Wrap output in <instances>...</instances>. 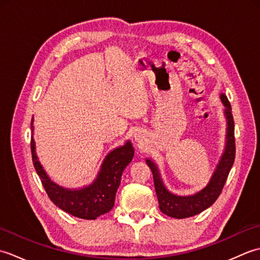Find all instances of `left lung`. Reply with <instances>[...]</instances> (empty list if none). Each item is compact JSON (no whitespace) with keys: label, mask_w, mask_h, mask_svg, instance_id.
Returning a JSON list of instances; mask_svg holds the SVG:
<instances>
[{"label":"left lung","mask_w":260,"mask_h":260,"mask_svg":"<svg viewBox=\"0 0 260 260\" xmlns=\"http://www.w3.org/2000/svg\"><path fill=\"white\" fill-rule=\"evenodd\" d=\"M221 102L224 105V116L227 119V134H225V146L220 161L217 165V169L210 179L209 183L203 187L201 191L197 192L192 196H178L170 192L167 186L164 185L161 174L158 172L156 164L151 159H146V163L150 167L153 179L154 186H155L159 210L169 215V217L183 219L193 217L199 214L204 210L211 207L221 193L223 185L227 181L229 172L233 168L236 155V143H235V124L234 117L231 114V105L224 93L220 95Z\"/></svg>","instance_id":"8db88e82"}]
</instances>
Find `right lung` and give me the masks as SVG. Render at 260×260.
<instances>
[{
  "label": "right lung",
  "instance_id": "add662e5",
  "mask_svg": "<svg viewBox=\"0 0 260 260\" xmlns=\"http://www.w3.org/2000/svg\"><path fill=\"white\" fill-rule=\"evenodd\" d=\"M33 119L31 128L33 131ZM32 162L48 197L58 208L74 217L93 220L113 209L116 192L120 184L121 174L134 157V148L129 141L107 154L102 163L101 171L91 184L81 189H66L49 178L36 153V143L31 139Z\"/></svg>",
  "mask_w": 260,
  "mask_h": 260
}]
</instances>
